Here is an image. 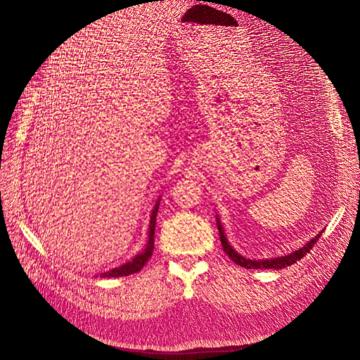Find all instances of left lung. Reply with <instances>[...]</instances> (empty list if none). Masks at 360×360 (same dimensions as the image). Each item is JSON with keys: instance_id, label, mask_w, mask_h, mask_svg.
<instances>
[{"instance_id": "8db88e82", "label": "left lung", "mask_w": 360, "mask_h": 360, "mask_svg": "<svg viewBox=\"0 0 360 360\" xmlns=\"http://www.w3.org/2000/svg\"><path fill=\"white\" fill-rule=\"evenodd\" d=\"M217 219V217H216ZM217 230H219V236H221V243H222V248L225 250V254L230 257V259H233L236 264L242 266V267H246V269H284L287 266H291L294 263H297V261L300 258H303L304 255H307L309 250L312 249V246L317 243V240L320 238L321 233L315 236L311 242H308L307 245H304L303 248L294 250L292 254H288L285 257H278V258H274V259H249V258H245L242 257L240 254H237L236 250L228 245L226 238L224 236V230H222V225L219 222V219H217Z\"/></svg>"}]
</instances>
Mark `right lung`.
<instances>
[{"instance_id": "obj_1", "label": "right lung", "mask_w": 360, "mask_h": 360, "mask_svg": "<svg viewBox=\"0 0 360 360\" xmlns=\"http://www.w3.org/2000/svg\"><path fill=\"white\" fill-rule=\"evenodd\" d=\"M159 202L160 200L158 201L156 207L153 213H151V219H150V230H148V243H147V248L144 249V252L138 254L132 261H129V263L120 266V267H115L110 271H105V274H102L101 276L102 278H118V276H127V275H132V274H136V271H139L141 269L144 267V264L148 261V258L151 257V254H153V249H155V228H156V216H158V209H159Z\"/></svg>"}]
</instances>
